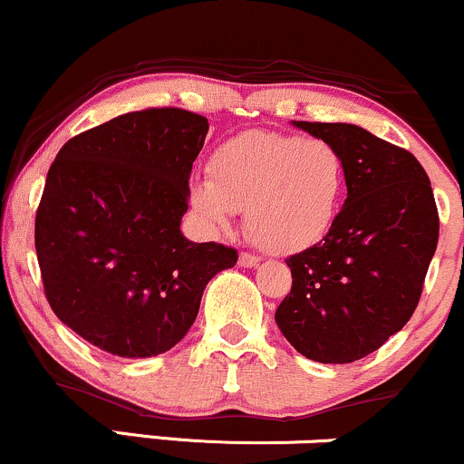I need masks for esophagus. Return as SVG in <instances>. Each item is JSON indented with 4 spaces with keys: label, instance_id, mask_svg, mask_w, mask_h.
<instances>
[{
    "label": "esophagus",
    "instance_id": "obj_1",
    "mask_svg": "<svg viewBox=\"0 0 464 464\" xmlns=\"http://www.w3.org/2000/svg\"><path fill=\"white\" fill-rule=\"evenodd\" d=\"M257 262H259L257 256H251V253H240V266L253 268V266H257Z\"/></svg>",
    "mask_w": 464,
    "mask_h": 464
}]
</instances>
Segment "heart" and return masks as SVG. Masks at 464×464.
<instances>
[{
  "label": "heart",
  "mask_w": 464,
  "mask_h": 464,
  "mask_svg": "<svg viewBox=\"0 0 464 464\" xmlns=\"http://www.w3.org/2000/svg\"><path fill=\"white\" fill-rule=\"evenodd\" d=\"M343 154L324 139L244 131L208 158V182L191 185L189 202L207 228L224 231L244 211L251 240L275 256L322 242L345 193Z\"/></svg>",
  "instance_id": "obj_1"
}]
</instances>
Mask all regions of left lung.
<instances>
[{"label": "left lung", "instance_id": "obj_1", "mask_svg": "<svg viewBox=\"0 0 464 464\" xmlns=\"http://www.w3.org/2000/svg\"><path fill=\"white\" fill-rule=\"evenodd\" d=\"M295 125L343 154L348 198L328 236L286 259L293 288L275 322L306 359L353 363L414 314L439 244V208L403 147L348 123Z\"/></svg>", "mask_w": 464, "mask_h": 464}]
</instances>
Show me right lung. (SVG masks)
Returning <instances> with one entry per match:
<instances>
[{
	"instance_id": "1",
	"label": "right lung",
	"mask_w": 464,
	"mask_h": 464,
	"mask_svg": "<svg viewBox=\"0 0 464 464\" xmlns=\"http://www.w3.org/2000/svg\"><path fill=\"white\" fill-rule=\"evenodd\" d=\"M208 131L180 108L127 111L61 147L34 218L50 308L123 359L167 353L196 322L213 275L237 251L180 231Z\"/></svg>"
}]
</instances>
